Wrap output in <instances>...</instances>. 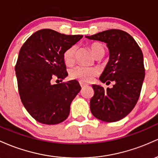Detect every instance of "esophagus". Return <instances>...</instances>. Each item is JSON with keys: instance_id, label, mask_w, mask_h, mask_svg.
<instances>
[{"instance_id": "obj_1", "label": "esophagus", "mask_w": 158, "mask_h": 158, "mask_svg": "<svg viewBox=\"0 0 158 158\" xmlns=\"http://www.w3.org/2000/svg\"><path fill=\"white\" fill-rule=\"evenodd\" d=\"M80 85H81V87H84V86H87V84H86V83H84V82H83V81H80Z\"/></svg>"}]
</instances>
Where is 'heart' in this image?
Instances as JSON below:
<instances>
[{
    "instance_id": "1",
    "label": "heart",
    "mask_w": 158,
    "mask_h": 158,
    "mask_svg": "<svg viewBox=\"0 0 158 158\" xmlns=\"http://www.w3.org/2000/svg\"><path fill=\"white\" fill-rule=\"evenodd\" d=\"M90 48H91L92 52H93L94 56L96 55L101 51L104 50L103 46L98 43H93ZM76 51H77L76 45L71 46L65 51V52L63 53V60H64L65 64L71 65L74 63ZM97 72H98L95 68L78 65V66L74 67L71 70L70 76L72 78L79 80L83 82H89L96 75Z\"/></svg>"
}]
</instances>
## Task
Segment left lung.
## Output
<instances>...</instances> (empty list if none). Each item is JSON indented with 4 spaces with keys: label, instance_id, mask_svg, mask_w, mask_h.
<instances>
[{
    "label": "left lung",
    "instance_id": "obj_1",
    "mask_svg": "<svg viewBox=\"0 0 158 158\" xmlns=\"http://www.w3.org/2000/svg\"><path fill=\"white\" fill-rule=\"evenodd\" d=\"M86 38L107 44L109 61L99 80L106 84L114 82L107 89L93 85L90 110L103 122H117L134 109L139 99L145 77L143 52L134 39L121 30H108Z\"/></svg>",
    "mask_w": 158,
    "mask_h": 158
}]
</instances>
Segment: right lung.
I'll return each mask as SVG.
<instances>
[{"label":"right lung","instance_id":"right-lung-1","mask_svg":"<svg viewBox=\"0 0 158 158\" xmlns=\"http://www.w3.org/2000/svg\"><path fill=\"white\" fill-rule=\"evenodd\" d=\"M82 37L42 29L32 34L21 48L15 67L18 88L23 105L37 122L56 125L68 118L71 103L81 86L75 80L51 82L68 76L63 53Z\"/></svg>","mask_w":158,"mask_h":158}]
</instances>
